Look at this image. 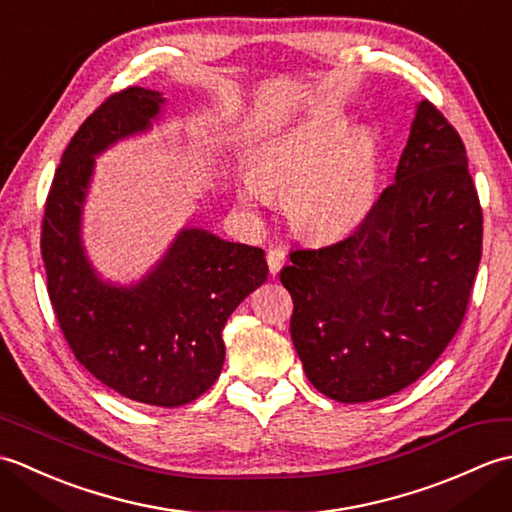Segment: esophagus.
Masks as SVG:
<instances>
[{
    "label": "esophagus",
    "mask_w": 512,
    "mask_h": 512,
    "mask_svg": "<svg viewBox=\"0 0 512 512\" xmlns=\"http://www.w3.org/2000/svg\"><path fill=\"white\" fill-rule=\"evenodd\" d=\"M266 262H268L270 273L277 275L279 270H281V266L286 264V248H281V246H270V248L266 250Z\"/></svg>",
    "instance_id": "34e87169"
}]
</instances>
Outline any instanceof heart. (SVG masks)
<instances>
[{
    "instance_id": "1",
    "label": "heart",
    "mask_w": 512,
    "mask_h": 512,
    "mask_svg": "<svg viewBox=\"0 0 512 512\" xmlns=\"http://www.w3.org/2000/svg\"><path fill=\"white\" fill-rule=\"evenodd\" d=\"M350 129L347 116L325 110L275 138L244 180L246 202L288 193V217L299 233L343 237L374 209L380 147L369 127Z\"/></svg>"
}]
</instances>
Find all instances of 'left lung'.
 I'll list each match as a JSON object with an SVG mask.
<instances>
[{
	"label": "left lung",
	"mask_w": 512,
	"mask_h": 512,
	"mask_svg": "<svg viewBox=\"0 0 512 512\" xmlns=\"http://www.w3.org/2000/svg\"><path fill=\"white\" fill-rule=\"evenodd\" d=\"M482 259V206L460 134L420 101L396 180L354 233L297 248L279 279L310 383L339 402L396 394L458 332Z\"/></svg>",
	"instance_id": "8db88e82"
}]
</instances>
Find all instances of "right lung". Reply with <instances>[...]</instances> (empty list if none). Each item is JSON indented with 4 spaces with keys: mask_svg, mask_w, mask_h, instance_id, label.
Listing matches in <instances>:
<instances>
[{
    "mask_svg": "<svg viewBox=\"0 0 512 512\" xmlns=\"http://www.w3.org/2000/svg\"><path fill=\"white\" fill-rule=\"evenodd\" d=\"M160 92L125 88L96 107L65 147L43 209L48 295L72 354L103 385L151 407H180L217 380L233 310L268 275L264 250L184 228L158 266L132 288L105 284L81 244V209L94 156L145 132Z\"/></svg>",
    "mask_w": 512,
    "mask_h": 512,
    "instance_id": "add662e5",
    "label": "right lung"
}]
</instances>
